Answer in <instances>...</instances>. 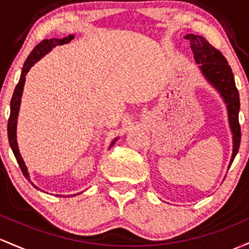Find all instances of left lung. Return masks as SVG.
<instances>
[{
	"mask_svg": "<svg viewBox=\"0 0 249 249\" xmlns=\"http://www.w3.org/2000/svg\"><path fill=\"white\" fill-rule=\"evenodd\" d=\"M185 38L191 43L195 62L199 64L202 76L220 94L227 108L228 124L233 139V153L228 164L230 168L234 158L239 152L240 140H241V130L239 124L240 97L234 81V75L225 56L219 50L215 49L205 37L200 35L188 34L185 36Z\"/></svg>",
	"mask_w": 249,
	"mask_h": 249,
	"instance_id": "1",
	"label": "left lung"
}]
</instances>
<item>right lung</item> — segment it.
Here are the masks:
<instances>
[{
    "mask_svg": "<svg viewBox=\"0 0 249 249\" xmlns=\"http://www.w3.org/2000/svg\"><path fill=\"white\" fill-rule=\"evenodd\" d=\"M74 37H75V35H68V36H66V37H62V38L55 37V38H49V40L48 38H46V40L40 42V43H38L37 46L33 49V52L30 53L29 56H28V58L26 60V62H24L23 68H22V71H21V76H19V81H18V86H16L15 90H14L12 101H10V115H9V120H8V139H9L10 148H12L14 155H15V158H16V161H18L19 168H21L23 175L26 177L28 181H30V183H32L35 188L38 189V191H41V189L38 188V187H36L34 183L32 182V178H30L29 172H28L26 162H24L21 153H19L18 144V135H16L19 106H21V97H22V94H23L24 82H26V75L28 74V71H30V68H32V67L34 66V64L37 62L38 60H41L44 55L48 54V53L53 48H55L56 46H62V44L69 43V42H71ZM116 141H117V138L114 139L113 141H111L109 149L114 146V144H115ZM75 195H79V194H74V195H71V196H75Z\"/></svg>",
    "mask_w": 249,
    "mask_h": 249,
    "instance_id": "1",
    "label": "right lung"
}]
</instances>
